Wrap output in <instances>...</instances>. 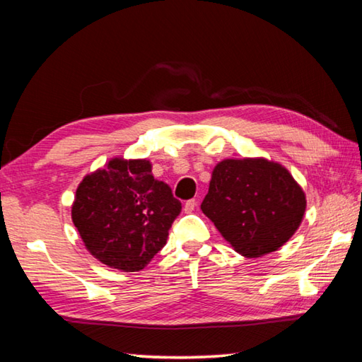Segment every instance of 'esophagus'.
<instances>
[{"label":"esophagus","mask_w":362,"mask_h":362,"mask_svg":"<svg viewBox=\"0 0 362 362\" xmlns=\"http://www.w3.org/2000/svg\"><path fill=\"white\" fill-rule=\"evenodd\" d=\"M196 204H198V202H196V199H189V201L185 202V206H183V210H185L187 214H192L193 210L196 209Z\"/></svg>","instance_id":"1"}]
</instances>
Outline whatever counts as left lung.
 Segmentation results:
<instances>
[{
  "label": "left lung",
  "instance_id": "1",
  "mask_svg": "<svg viewBox=\"0 0 362 362\" xmlns=\"http://www.w3.org/2000/svg\"><path fill=\"white\" fill-rule=\"evenodd\" d=\"M201 210L247 258L275 252L299 228L305 196L291 174L266 160H225L214 169Z\"/></svg>",
  "mask_w": 362,
  "mask_h": 362
}]
</instances>
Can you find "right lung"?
I'll return each instance as SVG.
<instances>
[{
	"label": "right lung",
	"mask_w": 362,
	"mask_h": 362,
	"mask_svg": "<svg viewBox=\"0 0 362 362\" xmlns=\"http://www.w3.org/2000/svg\"><path fill=\"white\" fill-rule=\"evenodd\" d=\"M180 212L182 202L155 179L148 161L115 158L81 182L72 221L95 258L136 272L166 245Z\"/></svg>",
	"instance_id": "obj_1"
}]
</instances>
